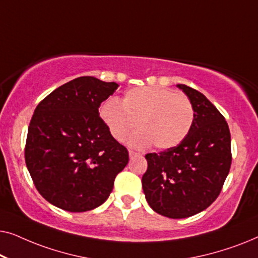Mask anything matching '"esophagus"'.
I'll return each instance as SVG.
<instances>
[{"mask_svg": "<svg viewBox=\"0 0 258 258\" xmlns=\"http://www.w3.org/2000/svg\"><path fill=\"white\" fill-rule=\"evenodd\" d=\"M137 156H140V154H137V153H135V151H133V150H129V157L130 158H134V157H137Z\"/></svg>", "mask_w": 258, "mask_h": 258, "instance_id": "34e87169", "label": "esophagus"}]
</instances>
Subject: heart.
<instances>
[{
    "mask_svg": "<svg viewBox=\"0 0 258 258\" xmlns=\"http://www.w3.org/2000/svg\"><path fill=\"white\" fill-rule=\"evenodd\" d=\"M101 116L117 141H123L137 128L140 134L133 146L165 150L174 148L188 135L194 123V108L185 95L158 87L134 88L126 91L122 105L108 101Z\"/></svg>",
    "mask_w": 258,
    "mask_h": 258,
    "instance_id": "b5f03b06",
    "label": "heart"
}]
</instances>
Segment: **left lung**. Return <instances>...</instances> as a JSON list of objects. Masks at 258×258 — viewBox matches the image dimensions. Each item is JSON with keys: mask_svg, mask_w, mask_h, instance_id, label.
I'll use <instances>...</instances> for the list:
<instances>
[{"mask_svg": "<svg viewBox=\"0 0 258 258\" xmlns=\"http://www.w3.org/2000/svg\"><path fill=\"white\" fill-rule=\"evenodd\" d=\"M191 102L194 123L178 146L147 154L143 192L151 209L169 218H185L207 209L217 196L231 165L228 123L202 93L177 84Z\"/></svg>", "mask_w": 258, "mask_h": 258, "instance_id": "1", "label": "left lung"}]
</instances>
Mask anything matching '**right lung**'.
Masks as SVG:
<instances>
[{
	"label": "right lung",
	"mask_w": 258,
	"mask_h": 258,
	"mask_svg": "<svg viewBox=\"0 0 258 258\" xmlns=\"http://www.w3.org/2000/svg\"><path fill=\"white\" fill-rule=\"evenodd\" d=\"M118 84L82 76L40 102L31 117L26 164L38 192L59 209L83 213L103 204L129 161L100 117Z\"/></svg>",
	"instance_id": "right-lung-1"
}]
</instances>
